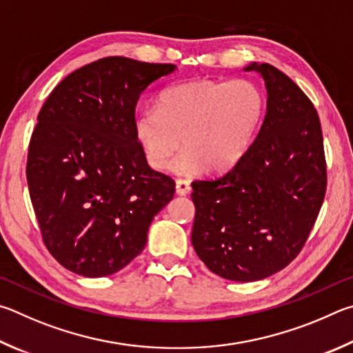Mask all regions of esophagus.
<instances>
[{
    "label": "esophagus",
    "instance_id": "1",
    "mask_svg": "<svg viewBox=\"0 0 353 353\" xmlns=\"http://www.w3.org/2000/svg\"><path fill=\"white\" fill-rule=\"evenodd\" d=\"M175 189L178 195H188L190 192V183L186 180H176Z\"/></svg>",
    "mask_w": 353,
    "mask_h": 353
}]
</instances>
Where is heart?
Returning a JSON list of instances; mask_svg holds the SVG:
<instances>
[{"label": "heart", "instance_id": "b5f03b06", "mask_svg": "<svg viewBox=\"0 0 353 353\" xmlns=\"http://www.w3.org/2000/svg\"><path fill=\"white\" fill-rule=\"evenodd\" d=\"M263 94L250 80H199L173 85L158 96L157 108L136 116L134 132L148 165L194 176L223 173L248 153L263 116Z\"/></svg>", "mask_w": 353, "mask_h": 353}]
</instances>
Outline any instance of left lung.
Segmentation results:
<instances>
[{"label": "left lung", "instance_id": "left-lung-1", "mask_svg": "<svg viewBox=\"0 0 353 353\" xmlns=\"http://www.w3.org/2000/svg\"><path fill=\"white\" fill-rule=\"evenodd\" d=\"M267 88V113L240 163L212 181L192 183V245L228 281L256 282L299 254L323 206V130L304 91L273 65L252 61Z\"/></svg>", "mask_w": 353, "mask_h": 353}]
</instances>
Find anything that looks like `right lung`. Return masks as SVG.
Returning <instances> with one entry per match:
<instances>
[{
    "instance_id": "add662e5",
    "label": "right lung",
    "mask_w": 353,
    "mask_h": 353,
    "mask_svg": "<svg viewBox=\"0 0 353 353\" xmlns=\"http://www.w3.org/2000/svg\"><path fill=\"white\" fill-rule=\"evenodd\" d=\"M176 70L105 57L71 72L43 105L26 178L46 248L60 265L103 277L139 256L175 183L147 164L134 110L148 85Z\"/></svg>"
}]
</instances>
